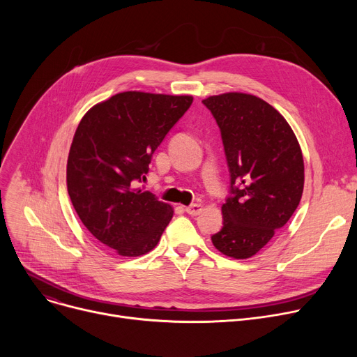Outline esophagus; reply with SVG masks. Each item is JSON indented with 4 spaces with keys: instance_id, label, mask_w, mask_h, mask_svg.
I'll list each match as a JSON object with an SVG mask.
<instances>
[{
    "instance_id": "1",
    "label": "esophagus",
    "mask_w": 357,
    "mask_h": 357,
    "mask_svg": "<svg viewBox=\"0 0 357 357\" xmlns=\"http://www.w3.org/2000/svg\"><path fill=\"white\" fill-rule=\"evenodd\" d=\"M185 211L188 213L190 215H198V214L202 211V205H201V204H192V205H188V207L185 208Z\"/></svg>"
}]
</instances>
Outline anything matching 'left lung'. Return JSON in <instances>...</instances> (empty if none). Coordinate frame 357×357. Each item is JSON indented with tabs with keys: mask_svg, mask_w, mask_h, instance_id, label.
I'll return each instance as SVG.
<instances>
[{
	"mask_svg": "<svg viewBox=\"0 0 357 357\" xmlns=\"http://www.w3.org/2000/svg\"><path fill=\"white\" fill-rule=\"evenodd\" d=\"M221 133L230 172L222 227L211 236L222 255L255 256L295 213L304 191V159L292 128L266 101L229 92L204 100Z\"/></svg>",
	"mask_w": 357,
	"mask_h": 357,
	"instance_id": "left-lung-1",
	"label": "left lung"
}]
</instances>
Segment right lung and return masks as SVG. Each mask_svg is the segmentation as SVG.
Masks as SVG:
<instances>
[{
  "instance_id": "obj_1",
  "label": "right lung",
  "mask_w": 357,
  "mask_h": 357,
  "mask_svg": "<svg viewBox=\"0 0 357 357\" xmlns=\"http://www.w3.org/2000/svg\"><path fill=\"white\" fill-rule=\"evenodd\" d=\"M191 104L190 96L120 92L93 105L75 131L66 166L72 205L88 231L121 256L152 250L174 215L135 185Z\"/></svg>"
}]
</instances>
